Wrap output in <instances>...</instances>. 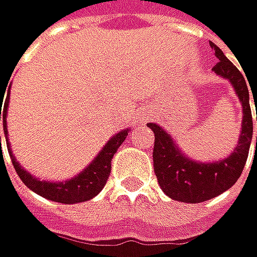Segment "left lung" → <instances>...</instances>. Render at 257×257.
Listing matches in <instances>:
<instances>
[{"mask_svg": "<svg viewBox=\"0 0 257 257\" xmlns=\"http://www.w3.org/2000/svg\"><path fill=\"white\" fill-rule=\"evenodd\" d=\"M209 45L218 60L212 70L232 84L235 94L238 96L242 106L241 134L233 152L229 157L212 163H200L191 160L179 149L172 136L166 133L160 124L148 123V126L155 134L154 170L158 178V184L170 199L184 203H202L227 191L239 179L244 170L253 139V118L245 78L236 69V66L227 60V57L215 43L209 42ZM253 97L256 102L254 93Z\"/></svg>", "mask_w": 257, "mask_h": 257, "instance_id": "left-lung-1", "label": "left lung"}]
</instances>
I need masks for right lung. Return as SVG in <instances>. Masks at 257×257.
<instances>
[{
  "label": "right lung",
  "instance_id": "1",
  "mask_svg": "<svg viewBox=\"0 0 257 257\" xmlns=\"http://www.w3.org/2000/svg\"><path fill=\"white\" fill-rule=\"evenodd\" d=\"M10 94V90H9ZM3 96L0 97V120H3V127H4V134H6V143H7V149L13 163V167L16 170V173L19 175L21 181L36 194L52 200V202H58V203H67V205H73V203H81V202H87L90 199H93L94 196H97L100 193V190L105 187L106 179L111 173V160L114 157V154L117 152V149L120 148V145L124 142L127 133L131 130L126 127V130H121L120 133L114 134L106 145L102 148V151L96 155V158L82 170L79 172L76 176H73L72 179L67 181H40L39 178H34L33 175H30V172H27L13 157V152L10 149V143H9V131H7V111H9V100L10 97ZM6 98L5 108L1 109L2 106V99ZM0 149H1V137H0Z\"/></svg>",
  "mask_w": 257,
  "mask_h": 257
}]
</instances>
